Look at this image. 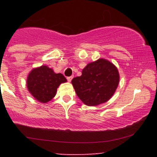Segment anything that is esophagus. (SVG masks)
I'll return each instance as SVG.
<instances>
[{
  "label": "esophagus",
  "instance_id": "esophagus-1",
  "mask_svg": "<svg viewBox=\"0 0 157 157\" xmlns=\"http://www.w3.org/2000/svg\"><path fill=\"white\" fill-rule=\"evenodd\" d=\"M72 78H73L72 77H67V81H68V82H71V80H72Z\"/></svg>",
  "mask_w": 157,
  "mask_h": 157
}]
</instances>
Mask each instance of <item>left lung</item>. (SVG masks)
<instances>
[{
  "mask_svg": "<svg viewBox=\"0 0 157 157\" xmlns=\"http://www.w3.org/2000/svg\"><path fill=\"white\" fill-rule=\"evenodd\" d=\"M119 82L118 69L105 59L88 64L80 77L72 80L77 96L86 105H98L107 102L115 93Z\"/></svg>",
  "mask_w": 157,
  "mask_h": 157,
  "instance_id": "left-lung-1",
  "label": "left lung"
}]
</instances>
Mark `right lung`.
Masks as SVG:
<instances>
[{
	"label": "right lung",
	"mask_w": 157,
	"mask_h": 157,
	"mask_svg": "<svg viewBox=\"0 0 157 157\" xmlns=\"http://www.w3.org/2000/svg\"><path fill=\"white\" fill-rule=\"evenodd\" d=\"M67 79L61 74H55L47 66L33 69L27 77V88L36 100L48 102L55 97L57 88Z\"/></svg>",
	"instance_id": "obj_1"
}]
</instances>
